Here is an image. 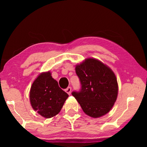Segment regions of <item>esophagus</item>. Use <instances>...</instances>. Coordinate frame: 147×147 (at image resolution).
Returning a JSON list of instances; mask_svg holds the SVG:
<instances>
[{"label": "esophagus", "instance_id": "obj_1", "mask_svg": "<svg viewBox=\"0 0 147 147\" xmlns=\"http://www.w3.org/2000/svg\"><path fill=\"white\" fill-rule=\"evenodd\" d=\"M71 89H71V87H68V88L65 89V92L68 94H71Z\"/></svg>", "mask_w": 147, "mask_h": 147}]
</instances>
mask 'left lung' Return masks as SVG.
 I'll return each mask as SVG.
<instances>
[{
    "label": "left lung",
    "instance_id": "obj_1",
    "mask_svg": "<svg viewBox=\"0 0 147 147\" xmlns=\"http://www.w3.org/2000/svg\"><path fill=\"white\" fill-rule=\"evenodd\" d=\"M75 71L81 89L72 94L84 112L93 118L108 113L118 94V84L113 71L100 61L90 58L76 65Z\"/></svg>",
    "mask_w": 147,
    "mask_h": 147
}]
</instances>
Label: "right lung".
I'll list each match as a JSON object with an SVG mask.
<instances>
[{"mask_svg":"<svg viewBox=\"0 0 147 147\" xmlns=\"http://www.w3.org/2000/svg\"><path fill=\"white\" fill-rule=\"evenodd\" d=\"M68 94L59 88L50 71L42 73L31 86L30 101L35 111L49 119L56 115L63 107Z\"/></svg>","mask_w":147,"mask_h":147,"instance_id":"1","label":"right lung"}]
</instances>
